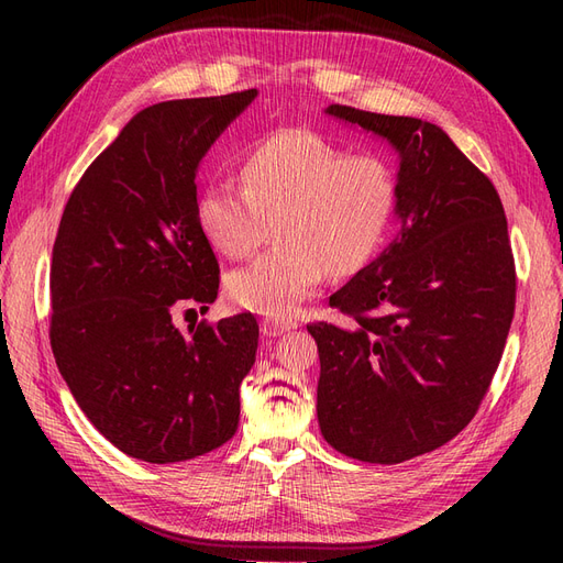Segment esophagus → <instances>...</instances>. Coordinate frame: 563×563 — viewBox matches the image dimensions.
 I'll list each match as a JSON object with an SVG mask.
<instances>
[{
    "label": "esophagus",
    "instance_id": "obj_1",
    "mask_svg": "<svg viewBox=\"0 0 563 563\" xmlns=\"http://www.w3.org/2000/svg\"><path fill=\"white\" fill-rule=\"evenodd\" d=\"M291 329H296V321H291V319L263 317V321H261V331H263L265 335H282V333L291 331Z\"/></svg>",
    "mask_w": 563,
    "mask_h": 563
}]
</instances>
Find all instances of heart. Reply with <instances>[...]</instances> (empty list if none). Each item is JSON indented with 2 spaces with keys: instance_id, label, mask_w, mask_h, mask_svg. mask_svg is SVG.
I'll return each mask as SVG.
<instances>
[{
  "instance_id": "heart-1",
  "label": "heart",
  "mask_w": 563,
  "mask_h": 563,
  "mask_svg": "<svg viewBox=\"0 0 563 563\" xmlns=\"http://www.w3.org/2000/svg\"><path fill=\"white\" fill-rule=\"evenodd\" d=\"M240 183L203 187L197 223L232 261L258 251L272 225L277 244L225 282L232 302L269 317L296 312L327 272H360L385 242L399 201V176L387 157L347 152L308 129L251 143Z\"/></svg>"
}]
</instances>
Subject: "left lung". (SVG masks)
Returning <instances> with one entry per match:
<instances>
[{"label":"left lung","instance_id":"1","mask_svg":"<svg viewBox=\"0 0 563 563\" xmlns=\"http://www.w3.org/2000/svg\"><path fill=\"white\" fill-rule=\"evenodd\" d=\"M327 112L397 147L401 225L329 298L343 327H308L317 418L338 453L397 465L444 446L479 411L515 317V255L498 190L439 126L338 103Z\"/></svg>","mask_w":563,"mask_h":563}]
</instances>
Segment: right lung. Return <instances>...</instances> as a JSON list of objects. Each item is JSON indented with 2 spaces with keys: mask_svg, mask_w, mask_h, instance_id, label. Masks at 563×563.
Listing matches in <instances>:
<instances>
[{
  "mask_svg": "<svg viewBox=\"0 0 563 563\" xmlns=\"http://www.w3.org/2000/svg\"><path fill=\"white\" fill-rule=\"evenodd\" d=\"M255 93L145 108L84 172L60 218L51 350L93 428L145 463L209 453L240 424V385L258 350L255 317L203 319L183 333L174 312H203L218 296L195 178Z\"/></svg>",
  "mask_w": 563,
  "mask_h": 563,
  "instance_id": "add662e5",
  "label": "right lung"
}]
</instances>
